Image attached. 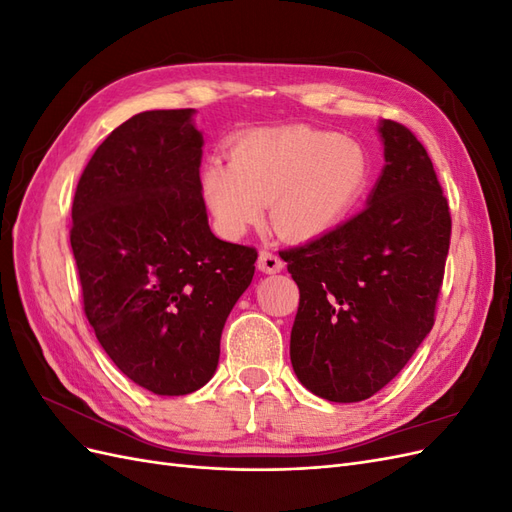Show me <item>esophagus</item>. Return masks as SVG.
Wrapping results in <instances>:
<instances>
[{
    "mask_svg": "<svg viewBox=\"0 0 512 512\" xmlns=\"http://www.w3.org/2000/svg\"><path fill=\"white\" fill-rule=\"evenodd\" d=\"M258 269L262 273H280L284 269V262L282 258L277 256L275 252H269V250H262L260 256H258Z\"/></svg>",
    "mask_w": 512,
    "mask_h": 512,
    "instance_id": "esophagus-1",
    "label": "esophagus"
}]
</instances>
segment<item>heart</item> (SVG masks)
<instances>
[{
  "mask_svg": "<svg viewBox=\"0 0 512 512\" xmlns=\"http://www.w3.org/2000/svg\"><path fill=\"white\" fill-rule=\"evenodd\" d=\"M369 181L365 149L335 132L273 128L241 136L230 162L203 166L215 224L237 239L271 205V224L288 241H312L342 224Z\"/></svg>",
  "mask_w": 512,
  "mask_h": 512,
  "instance_id": "1",
  "label": "heart"
}]
</instances>
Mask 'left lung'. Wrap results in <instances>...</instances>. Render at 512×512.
<instances>
[{
    "instance_id": "8db88e82",
    "label": "left lung",
    "mask_w": 512,
    "mask_h": 512,
    "mask_svg": "<svg viewBox=\"0 0 512 512\" xmlns=\"http://www.w3.org/2000/svg\"><path fill=\"white\" fill-rule=\"evenodd\" d=\"M384 168L367 207L280 252L299 286L290 361L314 395L352 404L389 384L433 327L451 211L418 138L380 121Z\"/></svg>"
}]
</instances>
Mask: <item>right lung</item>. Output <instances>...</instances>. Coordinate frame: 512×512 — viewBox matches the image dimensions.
I'll return each instance as SVG.
<instances>
[{
    "mask_svg": "<svg viewBox=\"0 0 512 512\" xmlns=\"http://www.w3.org/2000/svg\"><path fill=\"white\" fill-rule=\"evenodd\" d=\"M194 113L145 111L121 123L72 203L85 316L111 361L156 395H188L213 378L224 322L258 258L209 228Z\"/></svg>",
    "mask_w": 512,
    "mask_h": 512,
    "instance_id": "right-lung-1",
    "label": "right lung"
}]
</instances>
